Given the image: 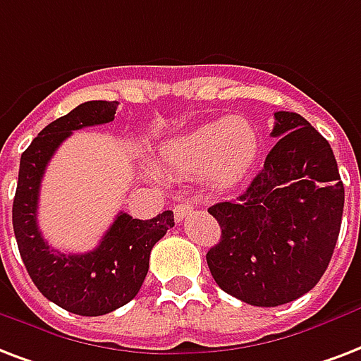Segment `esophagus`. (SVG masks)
Wrapping results in <instances>:
<instances>
[{"mask_svg": "<svg viewBox=\"0 0 361 361\" xmlns=\"http://www.w3.org/2000/svg\"><path fill=\"white\" fill-rule=\"evenodd\" d=\"M192 210V204H189V202H181V204H176L174 206V217H176V221L180 224L181 219L189 214V212Z\"/></svg>", "mask_w": 361, "mask_h": 361, "instance_id": "1", "label": "esophagus"}]
</instances>
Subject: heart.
<instances>
[{"label":"heart","mask_w":361,"mask_h":361,"mask_svg":"<svg viewBox=\"0 0 361 361\" xmlns=\"http://www.w3.org/2000/svg\"><path fill=\"white\" fill-rule=\"evenodd\" d=\"M257 132L246 119L214 121L162 145L161 162L180 174H200L216 185L240 178L257 155Z\"/></svg>","instance_id":"obj_1"}]
</instances>
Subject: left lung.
I'll return each instance as SVG.
<instances>
[{
  "label": "left lung",
  "mask_w": 361,
  "mask_h": 361,
  "mask_svg": "<svg viewBox=\"0 0 361 361\" xmlns=\"http://www.w3.org/2000/svg\"><path fill=\"white\" fill-rule=\"evenodd\" d=\"M279 137L235 200L208 212L221 238L206 254L216 284L254 307L295 301L318 284L334 255L345 187L327 140L299 114L276 111Z\"/></svg>",
  "instance_id": "obj_1"
}]
</instances>
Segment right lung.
<instances>
[{
  "label": "right lung",
  "mask_w": 361,
  "mask_h": 361,
  "mask_svg": "<svg viewBox=\"0 0 361 361\" xmlns=\"http://www.w3.org/2000/svg\"><path fill=\"white\" fill-rule=\"evenodd\" d=\"M117 106L119 102H85L47 125L20 157L13 202L18 252L37 290L73 314L102 316L132 301L144 284L151 250L174 227L170 210L147 221L132 219L121 212L100 244L87 254H62L41 235L37 227L39 187L54 151L73 130L111 123Z\"/></svg>",
  "instance_id": "right-lung-1"
}]
</instances>
